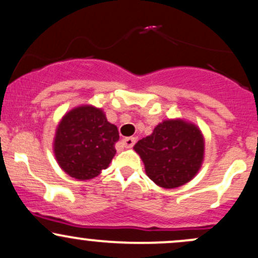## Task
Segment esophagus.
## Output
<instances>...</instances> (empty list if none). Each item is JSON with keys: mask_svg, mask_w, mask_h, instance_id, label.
Masks as SVG:
<instances>
[{"mask_svg": "<svg viewBox=\"0 0 258 258\" xmlns=\"http://www.w3.org/2000/svg\"><path fill=\"white\" fill-rule=\"evenodd\" d=\"M136 143V138L135 137H126L122 140V144L126 148H132Z\"/></svg>", "mask_w": 258, "mask_h": 258, "instance_id": "obj_1", "label": "esophagus"}]
</instances>
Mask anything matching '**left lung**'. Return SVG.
<instances>
[{"mask_svg":"<svg viewBox=\"0 0 258 258\" xmlns=\"http://www.w3.org/2000/svg\"><path fill=\"white\" fill-rule=\"evenodd\" d=\"M134 149L155 185L176 188L191 181L205 159V137L200 127L183 118H168Z\"/></svg>","mask_w":258,"mask_h":258,"instance_id":"1","label":"left lung"}]
</instances>
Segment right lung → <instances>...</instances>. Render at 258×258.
Returning <instances> with one entry per match:
<instances>
[{
	"label": "right lung",
	"instance_id": "1",
	"mask_svg": "<svg viewBox=\"0 0 258 258\" xmlns=\"http://www.w3.org/2000/svg\"><path fill=\"white\" fill-rule=\"evenodd\" d=\"M117 127L103 109L79 105L62 116L53 137V154L60 168L73 179L97 177L115 157Z\"/></svg>",
	"mask_w": 258,
	"mask_h": 258
}]
</instances>
